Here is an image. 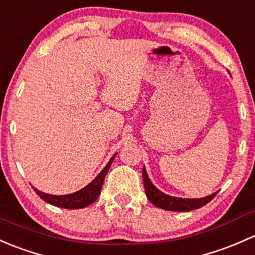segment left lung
<instances>
[{"instance_id": "8db88e82", "label": "left lung", "mask_w": 255, "mask_h": 255, "mask_svg": "<svg viewBox=\"0 0 255 255\" xmlns=\"http://www.w3.org/2000/svg\"><path fill=\"white\" fill-rule=\"evenodd\" d=\"M142 179L143 185H145L147 199L154 206L159 207V209L168 210V211H191V210L199 209V207H203L207 203H210L217 194L216 191V193L211 194V195L200 199H183L167 195V194L159 191L156 186L152 184L148 175H147L145 167L142 168Z\"/></svg>"}]
</instances>
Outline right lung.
<instances>
[{
	"label": "right lung",
	"mask_w": 255,
	"mask_h": 255,
	"mask_svg": "<svg viewBox=\"0 0 255 255\" xmlns=\"http://www.w3.org/2000/svg\"><path fill=\"white\" fill-rule=\"evenodd\" d=\"M115 154L110 158V161L108 162V164L104 167V169L94 178L93 182H91L87 186H85V188L81 189V190L76 191V193L69 194V195H50V194L41 193V191H39L38 189L35 188H34V191H35L44 201H46V203L57 207H64V209H82V207L91 205V204H93L94 201L98 199L99 194H101L104 178H106L107 173H108L109 168L112 166L113 161H114Z\"/></svg>",
	"instance_id": "add662e5"
}]
</instances>
